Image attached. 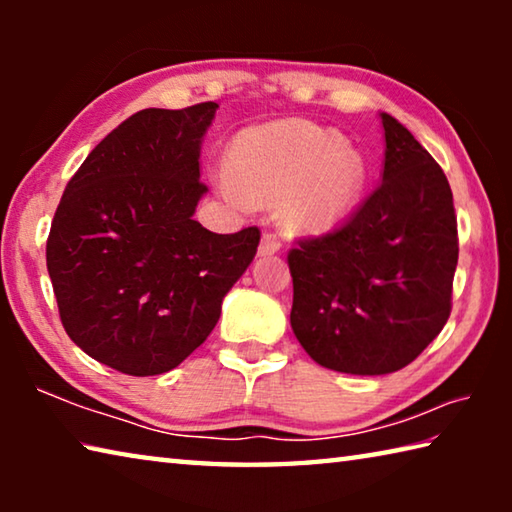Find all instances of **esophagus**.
<instances>
[{
    "mask_svg": "<svg viewBox=\"0 0 512 512\" xmlns=\"http://www.w3.org/2000/svg\"><path fill=\"white\" fill-rule=\"evenodd\" d=\"M277 250H280V241H277V239L271 237V235H264L262 241H259L257 255H259V257H271V255L277 253Z\"/></svg>",
    "mask_w": 512,
    "mask_h": 512,
    "instance_id": "34e87169",
    "label": "esophagus"
}]
</instances>
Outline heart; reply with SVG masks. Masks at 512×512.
<instances>
[{
    "instance_id": "obj_1",
    "label": "heart",
    "mask_w": 512,
    "mask_h": 512,
    "mask_svg": "<svg viewBox=\"0 0 512 512\" xmlns=\"http://www.w3.org/2000/svg\"><path fill=\"white\" fill-rule=\"evenodd\" d=\"M216 185L237 207L284 197L282 219L293 232H325L357 205L366 164L336 133L289 119L241 135Z\"/></svg>"
}]
</instances>
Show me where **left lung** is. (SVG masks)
Segmentation results:
<instances>
[{
	"label": "left lung",
	"instance_id": "1",
	"mask_svg": "<svg viewBox=\"0 0 512 512\" xmlns=\"http://www.w3.org/2000/svg\"><path fill=\"white\" fill-rule=\"evenodd\" d=\"M381 185L334 235L289 253L291 327L311 359L348 375H388L418 357L452 311L458 239L443 169L381 112Z\"/></svg>",
	"mask_w": 512,
	"mask_h": 512
}]
</instances>
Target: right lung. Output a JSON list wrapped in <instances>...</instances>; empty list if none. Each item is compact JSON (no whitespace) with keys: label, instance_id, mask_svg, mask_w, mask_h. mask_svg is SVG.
<instances>
[{"label":"right lung","instance_id":"add662e5","mask_svg":"<svg viewBox=\"0 0 512 512\" xmlns=\"http://www.w3.org/2000/svg\"><path fill=\"white\" fill-rule=\"evenodd\" d=\"M216 108L135 112L94 146L51 223L47 271L65 332L124 375L183 363L257 253V228L216 235L194 221Z\"/></svg>","mask_w":512,"mask_h":512}]
</instances>
